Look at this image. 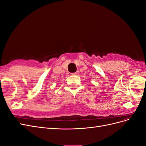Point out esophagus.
I'll return each mask as SVG.
<instances>
[{
  "mask_svg": "<svg viewBox=\"0 0 146 146\" xmlns=\"http://www.w3.org/2000/svg\"><path fill=\"white\" fill-rule=\"evenodd\" d=\"M79 71H77V72H74V73H72V74H71L72 76H78V75L79 74Z\"/></svg>",
  "mask_w": 146,
  "mask_h": 146,
  "instance_id": "esophagus-1",
  "label": "esophagus"
}]
</instances>
